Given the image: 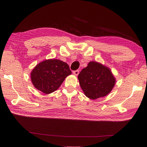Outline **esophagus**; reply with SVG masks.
Listing matches in <instances>:
<instances>
[{
	"mask_svg": "<svg viewBox=\"0 0 147 147\" xmlns=\"http://www.w3.org/2000/svg\"><path fill=\"white\" fill-rule=\"evenodd\" d=\"M73 73H74V74L75 75H78V74H79V70H74V71H73Z\"/></svg>",
	"mask_w": 147,
	"mask_h": 147,
	"instance_id": "1",
	"label": "esophagus"
}]
</instances>
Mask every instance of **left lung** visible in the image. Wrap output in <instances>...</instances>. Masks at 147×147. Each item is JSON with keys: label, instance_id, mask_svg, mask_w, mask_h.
<instances>
[{"label": "left lung", "instance_id": "left-lung-1", "mask_svg": "<svg viewBox=\"0 0 147 147\" xmlns=\"http://www.w3.org/2000/svg\"><path fill=\"white\" fill-rule=\"evenodd\" d=\"M78 78L84 94L93 100L107 95L115 84L111 70L94 61L90 62L86 67L82 69Z\"/></svg>", "mask_w": 147, "mask_h": 147}]
</instances>
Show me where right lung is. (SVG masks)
I'll list each match as a JSON object with an SVG mask.
<instances>
[{
  "label": "right lung",
  "instance_id": "1",
  "mask_svg": "<svg viewBox=\"0 0 147 147\" xmlns=\"http://www.w3.org/2000/svg\"><path fill=\"white\" fill-rule=\"evenodd\" d=\"M71 74L67 64L53 59L37 64L31 72L30 77L34 87L48 94L57 90L65 78Z\"/></svg>",
  "mask_w": 147,
  "mask_h": 147
}]
</instances>
